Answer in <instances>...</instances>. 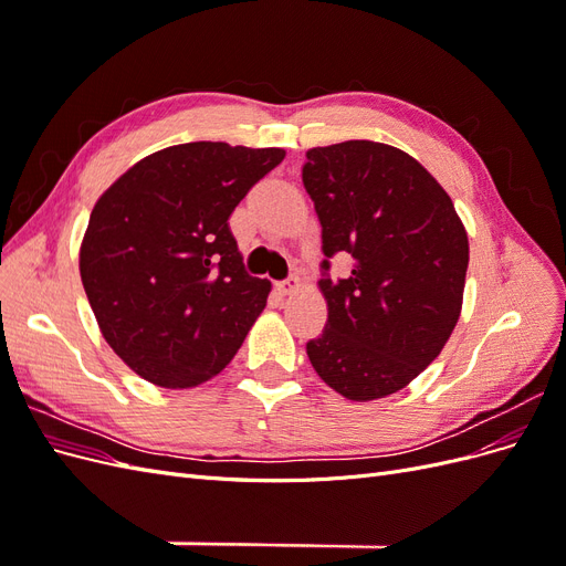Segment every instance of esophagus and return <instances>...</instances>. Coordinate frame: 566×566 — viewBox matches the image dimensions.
I'll list each match as a JSON object with an SVG mask.
<instances>
[{
  "instance_id": "34e87169",
  "label": "esophagus",
  "mask_w": 566,
  "mask_h": 566,
  "mask_svg": "<svg viewBox=\"0 0 566 566\" xmlns=\"http://www.w3.org/2000/svg\"><path fill=\"white\" fill-rule=\"evenodd\" d=\"M297 290H300V279L297 276H290V279L279 283V293L281 295H293V293H297Z\"/></svg>"
}]
</instances>
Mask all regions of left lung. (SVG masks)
I'll return each instance as SVG.
<instances>
[{"label":"left lung","instance_id":"left-lung-1","mask_svg":"<svg viewBox=\"0 0 566 566\" xmlns=\"http://www.w3.org/2000/svg\"><path fill=\"white\" fill-rule=\"evenodd\" d=\"M321 221L325 331L306 342L318 378L349 401L403 389L447 345L462 306L468 233L449 193L408 153L378 142L306 150ZM355 260L333 282L329 256Z\"/></svg>","mask_w":566,"mask_h":566}]
</instances>
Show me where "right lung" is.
<instances>
[{
    "mask_svg": "<svg viewBox=\"0 0 566 566\" xmlns=\"http://www.w3.org/2000/svg\"><path fill=\"white\" fill-rule=\"evenodd\" d=\"M283 148L193 142L129 167L94 205L80 276L113 352L165 389L224 370L266 306L229 217Z\"/></svg>",
    "mask_w": 566,
    "mask_h": 566,
    "instance_id": "right-lung-1",
    "label": "right lung"
}]
</instances>
